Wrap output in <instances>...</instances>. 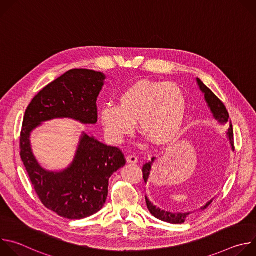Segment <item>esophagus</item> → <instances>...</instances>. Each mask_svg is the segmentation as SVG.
<instances>
[{
	"instance_id": "1",
	"label": "esophagus",
	"mask_w": 256,
	"mask_h": 256,
	"mask_svg": "<svg viewBox=\"0 0 256 256\" xmlns=\"http://www.w3.org/2000/svg\"><path fill=\"white\" fill-rule=\"evenodd\" d=\"M126 161H128V163L136 164V163H138V157L136 155H128L126 157Z\"/></svg>"
}]
</instances>
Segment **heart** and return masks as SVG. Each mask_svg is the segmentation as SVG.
I'll return each mask as SVG.
<instances>
[{
  "label": "heart",
  "mask_w": 256,
  "mask_h": 256,
  "mask_svg": "<svg viewBox=\"0 0 256 256\" xmlns=\"http://www.w3.org/2000/svg\"><path fill=\"white\" fill-rule=\"evenodd\" d=\"M186 98L177 85L169 82L140 80L126 88L118 104L101 109L100 120L106 136L122 142L132 134L134 122L153 142L172 140L184 126Z\"/></svg>",
  "instance_id": "1"
}]
</instances>
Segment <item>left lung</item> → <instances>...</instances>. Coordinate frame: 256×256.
Returning <instances> with one entry per match:
<instances>
[{
  "mask_svg": "<svg viewBox=\"0 0 256 256\" xmlns=\"http://www.w3.org/2000/svg\"><path fill=\"white\" fill-rule=\"evenodd\" d=\"M198 86L200 88V90L204 93V98H206V101L208 102L210 110L214 116L216 120H218V122H220L221 124H229V128H228V136H229V140L231 142V146H232V149L234 150V138H233V128H232V124H231V122H230V118H229V114H228V110L226 109V106L224 105V103L218 99L214 94V92L208 88L200 79H198ZM155 158H152V162H149V163H146L144 166H142V177L144 179V182H147L148 178H149V175H150V171H151V166H152V163L154 162ZM146 202H147V206L150 210V212L157 218H159V220L163 221V222H167V223H170V224H182L184 223L186 218L188 216L190 212H184V214H181V212H175V214H172V212H165L163 210H160L159 208H156L155 206H153V204L146 198ZM212 200L208 202L204 208H206V206H208L210 204Z\"/></svg>",
  "mask_w": 256,
  "mask_h": 256,
  "instance_id": "left-lung-1",
  "label": "left lung"
}]
</instances>
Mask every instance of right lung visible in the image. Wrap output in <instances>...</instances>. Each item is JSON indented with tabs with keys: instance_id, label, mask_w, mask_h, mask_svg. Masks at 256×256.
Here are the masks:
<instances>
[{
	"instance_id": "add662e5",
	"label": "right lung",
	"mask_w": 256,
	"mask_h": 256,
	"mask_svg": "<svg viewBox=\"0 0 256 256\" xmlns=\"http://www.w3.org/2000/svg\"><path fill=\"white\" fill-rule=\"evenodd\" d=\"M101 72L74 68L46 86L28 105L20 134V156L34 190L46 208L58 216L80 220L99 212L108 194V180L126 164L118 147L104 144L84 134L74 162L60 173L48 172L35 160L29 136L40 122L72 118L96 124Z\"/></svg>"
}]
</instances>
